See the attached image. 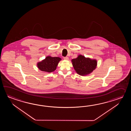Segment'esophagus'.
<instances>
[{"label":"esophagus","instance_id":"esophagus-1","mask_svg":"<svg viewBox=\"0 0 131 131\" xmlns=\"http://www.w3.org/2000/svg\"><path fill=\"white\" fill-rule=\"evenodd\" d=\"M64 60H68L69 59V58H68V57H64Z\"/></svg>","mask_w":131,"mask_h":131}]
</instances>
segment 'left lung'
<instances>
[{"label": "left lung", "mask_w": 131, "mask_h": 131, "mask_svg": "<svg viewBox=\"0 0 131 131\" xmlns=\"http://www.w3.org/2000/svg\"><path fill=\"white\" fill-rule=\"evenodd\" d=\"M72 66L77 73L85 76L92 72L96 68L97 61L95 59L86 58L82 55L72 60Z\"/></svg>", "instance_id": "left-lung-1"}]
</instances>
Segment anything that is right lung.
<instances>
[{
  "label": "right lung",
  "instance_id": "add662e5",
  "mask_svg": "<svg viewBox=\"0 0 131 131\" xmlns=\"http://www.w3.org/2000/svg\"><path fill=\"white\" fill-rule=\"evenodd\" d=\"M61 59L59 57L48 56L45 59L37 64V67L42 71L50 72L56 69L59 62Z\"/></svg>",
  "mask_w": 131,
  "mask_h": 131
}]
</instances>
